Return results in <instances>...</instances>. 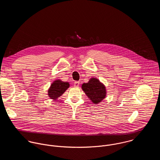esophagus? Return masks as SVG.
<instances>
[{
	"instance_id": "esophagus-1",
	"label": "esophagus",
	"mask_w": 160,
	"mask_h": 160,
	"mask_svg": "<svg viewBox=\"0 0 160 160\" xmlns=\"http://www.w3.org/2000/svg\"><path fill=\"white\" fill-rule=\"evenodd\" d=\"M79 86V81H76V82H74V87H75V88H78Z\"/></svg>"
}]
</instances>
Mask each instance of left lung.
I'll use <instances>...</instances> for the list:
<instances>
[{"instance_id": "obj_1", "label": "left lung", "mask_w": 160, "mask_h": 160, "mask_svg": "<svg viewBox=\"0 0 160 160\" xmlns=\"http://www.w3.org/2000/svg\"><path fill=\"white\" fill-rule=\"evenodd\" d=\"M81 88L89 100L95 105L102 102L107 96L105 86L96 78H91L88 82L83 83Z\"/></svg>"}]
</instances>
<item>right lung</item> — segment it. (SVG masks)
Here are the masks:
<instances>
[{"mask_svg": "<svg viewBox=\"0 0 160 160\" xmlns=\"http://www.w3.org/2000/svg\"><path fill=\"white\" fill-rule=\"evenodd\" d=\"M68 82L62 81L60 79H56L51 84L48 89V95L50 99L57 100V98L62 96L63 93L69 88Z\"/></svg>", "mask_w": 160, "mask_h": 160, "instance_id": "add662e5", "label": "right lung"}]
</instances>
